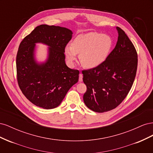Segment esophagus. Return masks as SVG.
Listing matches in <instances>:
<instances>
[{
  "label": "esophagus",
  "instance_id": "34e87169",
  "mask_svg": "<svg viewBox=\"0 0 153 153\" xmlns=\"http://www.w3.org/2000/svg\"><path fill=\"white\" fill-rule=\"evenodd\" d=\"M83 81V75L82 74H80L79 75V82H81Z\"/></svg>",
  "mask_w": 153,
  "mask_h": 153
}]
</instances>
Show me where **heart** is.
<instances>
[{
    "instance_id": "obj_1",
    "label": "heart",
    "mask_w": 153,
    "mask_h": 153,
    "mask_svg": "<svg viewBox=\"0 0 153 153\" xmlns=\"http://www.w3.org/2000/svg\"><path fill=\"white\" fill-rule=\"evenodd\" d=\"M112 46L113 41L109 36L90 32L77 36L71 45L64 47V53L70 66L75 65L79 54L82 65L88 69H94L106 61Z\"/></svg>"
}]
</instances>
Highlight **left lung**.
Segmentation results:
<instances>
[{
    "label": "left lung",
    "instance_id": "obj_1",
    "mask_svg": "<svg viewBox=\"0 0 153 153\" xmlns=\"http://www.w3.org/2000/svg\"><path fill=\"white\" fill-rule=\"evenodd\" d=\"M118 39L114 49L100 66L82 71L87 86L85 105L96 112L116 108L130 91L136 76L138 57L135 47L124 30L117 27Z\"/></svg>",
    "mask_w": 153,
    "mask_h": 153
}]
</instances>
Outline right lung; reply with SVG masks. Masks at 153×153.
Instances as JSON below:
<instances>
[{"instance_id": "add662e5", "label": "right lung", "mask_w": 153, "mask_h": 153, "mask_svg": "<svg viewBox=\"0 0 153 153\" xmlns=\"http://www.w3.org/2000/svg\"><path fill=\"white\" fill-rule=\"evenodd\" d=\"M73 32L65 27L40 25L22 40L16 55L17 80L31 103L45 109L56 108L78 81L79 71L67 66L64 49ZM48 45V58L38 62L36 44Z\"/></svg>"}]
</instances>
